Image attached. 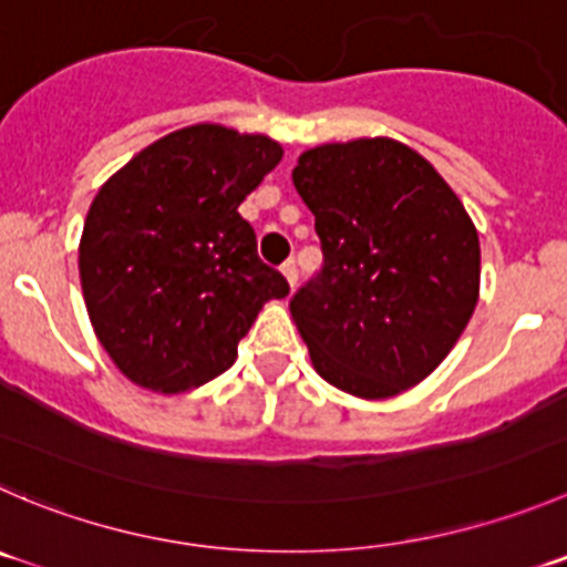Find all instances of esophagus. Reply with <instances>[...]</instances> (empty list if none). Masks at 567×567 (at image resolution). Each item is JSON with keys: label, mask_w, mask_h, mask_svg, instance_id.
Returning a JSON list of instances; mask_svg holds the SVG:
<instances>
[{"label": "esophagus", "mask_w": 567, "mask_h": 567, "mask_svg": "<svg viewBox=\"0 0 567 567\" xmlns=\"http://www.w3.org/2000/svg\"><path fill=\"white\" fill-rule=\"evenodd\" d=\"M280 272H284V278H287L289 287L295 289V284H298V267H295V261L284 264V267H280Z\"/></svg>", "instance_id": "34e87169"}]
</instances>
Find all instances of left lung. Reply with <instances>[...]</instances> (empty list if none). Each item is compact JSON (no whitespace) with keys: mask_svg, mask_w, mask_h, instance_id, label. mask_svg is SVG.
Segmentation results:
<instances>
[{"mask_svg":"<svg viewBox=\"0 0 567 567\" xmlns=\"http://www.w3.org/2000/svg\"><path fill=\"white\" fill-rule=\"evenodd\" d=\"M292 181L326 258L289 303L311 364L348 395H401L440 368L471 322L476 225L440 172L395 138L306 150Z\"/></svg>","mask_w":567,"mask_h":567,"instance_id":"8db88e82","label":"left lung"}]
</instances>
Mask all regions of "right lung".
Instances as JSON below:
<instances>
[{"instance_id":"obj_1","label":"right lung","mask_w":567,"mask_h":567,"mask_svg":"<svg viewBox=\"0 0 567 567\" xmlns=\"http://www.w3.org/2000/svg\"><path fill=\"white\" fill-rule=\"evenodd\" d=\"M280 158L269 136L203 122L102 183L80 236V284L96 339L133 384L177 395L217 379L264 303L289 295L239 214Z\"/></svg>"}]
</instances>
